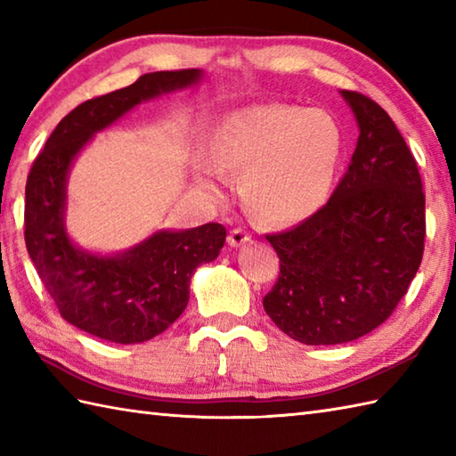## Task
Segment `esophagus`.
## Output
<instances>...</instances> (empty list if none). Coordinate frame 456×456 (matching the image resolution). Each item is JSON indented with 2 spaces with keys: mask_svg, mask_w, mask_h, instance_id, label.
Listing matches in <instances>:
<instances>
[{
  "mask_svg": "<svg viewBox=\"0 0 456 456\" xmlns=\"http://www.w3.org/2000/svg\"><path fill=\"white\" fill-rule=\"evenodd\" d=\"M250 240V233L247 229L243 227H235L233 231H231L229 235V245L231 247H240V245H247Z\"/></svg>",
  "mask_w": 456,
  "mask_h": 456,
  "instance_id": "1",
  "label": "esophagus"
}]
</instances>
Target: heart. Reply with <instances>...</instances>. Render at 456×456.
Wrapping results in <instances>:
<instances>
[{"label":"heart","instance_id":"1","mask_svg":"<svg viewBox=\"0 0 456 456\" xmlns=\"http://www.w3.org/2000/svg\"><path fill=\"white\" fill-rule=\"evenodd\" d=\"M341 152L343 134L331 115L297 105H255L231 113L213 142L222 168L240 174L239 188L248 208L276 225L302 221L323 206ZM218 167L209 168V178L221 180Z\"/></svg>","mask_w":456,"mask_h":456}]
</instances>
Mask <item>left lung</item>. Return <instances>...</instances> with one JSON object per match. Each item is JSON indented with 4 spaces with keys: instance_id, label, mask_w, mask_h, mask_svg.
Here are the masks:
<instances>
[{
    "instance_id": "obj_1",
    "label": "left lung",
    "mask_w": 456,
    "mask_h": 456,
    "mask_svg": "<svg viewBox=\"0 0 456 456\" xmlns=\"http://www.w3.org/2000/svg\"><path fill=\"white\" fill-rule=\"evenodd\" d=\"M358 142L333 196L312 217L266 235L280 274L263 305L304 345L348 343L392 315L421 265L425 193L418 162L380 105L343 90Z\"/></svg>"
}]
</instances>
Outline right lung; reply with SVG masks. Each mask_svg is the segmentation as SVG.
<instances>
[{
	"mask_svg": "<svg viewBox=\"0 0 456 456\" xmlns=\"http://www.w3.org/2000/svg\"><path fill=\"white\" fill-rule=\"evenodd\" d=\"M201 70H167L80 103L56 125L25 186V245L46 292L68 323L105 341L133 345L160 335L188 305L193 270L217 258L227 231L206 223L159 231L115 256L76 247L64 229L66 178L95 133L141 102L196 84Z\"/></svg>",
	"mask_w": 456,
	"mask_h": 456,
	"instance_id": "1",
	"label": "right lung"
}]
</instances>
